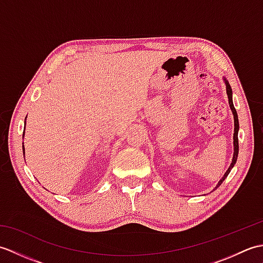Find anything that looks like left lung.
<instances>
[{"label": "left lung", "instance_id": "1", "mask_svg": "<svg viewBox=\"0 0 263 263\" xmlns=\"http://www.w3.org/2000/svg\"><path fill=\"white\" fill-rule=\"evenodd\" d=\"M224 81H225V85H226V92H227V96H228V104H230V107L232 109V113L234 115V154H233V159H232V163H231V166L228 167V170L226 171V173L224 174V176H222L220 178V181L218 182V184L216 185V189H218L220 186V184L224 182L225 178L228 176V174H230L231 170L234 167V165H235L236 160H237V156H238V128H239V124H238V117H237V113H236V109L235 107H234V104H233V91H232V88H231V85L230 82H228L226 80V78H224Z\"/></svg>", "mask_w": 263, "mask_h": 263}]
</instances>
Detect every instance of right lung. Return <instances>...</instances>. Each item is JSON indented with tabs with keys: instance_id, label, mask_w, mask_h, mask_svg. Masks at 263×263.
Returning <instances> with one entry per match:
<instances>
[{
	"instance_id": "1",
	"label": "right lung",
	"mask_w": 263,
	"mask_h": 263,
	"mask_svg": "<svg viewBox=\"0 0 263 263\" xmlns=\"http://www.w3.org/2000/svg\"><path fill=\"white\" fill-rule=\"evenodd\" d=\"M25 127H26V122H25ZM24 136H25V132H24ZM22 152H24V155H25V147H24V144H22Z\"/></svg>"
}]
</instances>
